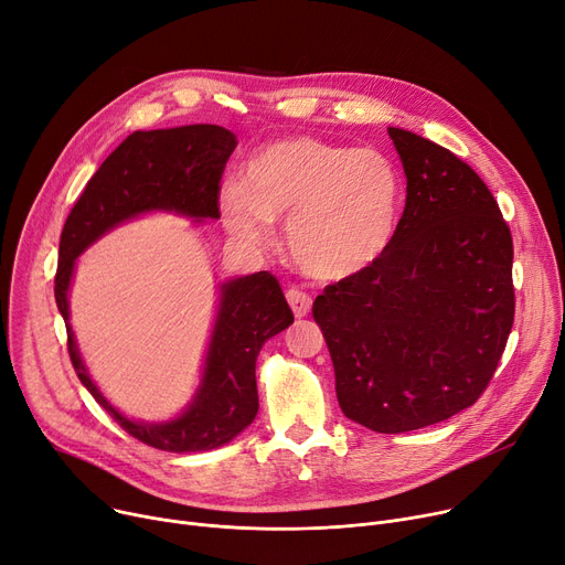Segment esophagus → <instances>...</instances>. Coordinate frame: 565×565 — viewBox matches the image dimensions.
<instances>
[{
	"mask_svg": "<svg viewBox=\"0 0 565 565\" xmlns=\"http://www.w3.org/2000/svg\"><path fill=\"white\" fill-rule=\"evenodd\" d=\"M285 296H287V303H289L291 310H294V317H298V319L308 317V312H310V308H312V296H310V294L291 287V289H287Z\"/></svg>",
	"mask_w": 565,
	"mask_h": 565,
	"instance_id": "esophagus-1",
	"label": "esophagus"
}]
</instances>
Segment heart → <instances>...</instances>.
Masks as SVG:
<instances>
[{
    "label": "heart",
    "instance_id": "b5f03b06",
    "mask_svg": "<svg viewBox=\"0 0 565 565\" xmlns=\"http://www.w3.org/2000/svg\"><path fill=\"white\" fill-rule=\"evenodd\" d=\"M404 186L374 150L289 137L262 146L242 184L221 191V216L237 239L259 246L287 221V253L306 276L351 280L374 269L399 227Z\"/></svg>",
    "mask_w": 565,
    "mask_h": 565
}]
</instances>
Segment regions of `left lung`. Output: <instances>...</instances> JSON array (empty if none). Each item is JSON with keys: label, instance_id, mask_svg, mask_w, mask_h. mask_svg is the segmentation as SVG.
<instances>
[{"label": "left lung", "instance_id": "1", "mask_svg": "<svg viewBox=\"0 0 565 565\" xmlns=\"http://www.w3.org/2000/svg\"><path fill=\"white\" fill-rule=\"evenodd\" d=\"M406 207L374 269L328 285L312 317L342 413L404 434L470 408L507 349L515 315L511 230L486 182L451 150L387 127Z\"/></svg>", "mask_w": 565, "mask_h": 565}]
</instances>
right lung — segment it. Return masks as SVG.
I'll return each mask as SVG.
<instances>
[{"instance_id": "obj_1", "label": "right lung", "mask_w": 565, "mask_h": 565, "mask_svg": "<svg viewBox=\"0 0 565 565\" xmlns=\"http://www.w3.org/2000/svg\"><path fill=\"white\" fill-rule=\"evenodd\" d=\"M235 148V135L218 125H184L129 135L95 171L65 218L54 278L61 317L65 321L71 317L68 287L77 255L114 225L152 210L178 212L195 221L218 218L221 178ZM291 321L294 315L280 282L269 271L225 282L201 387L191 406L166 424H141L120 415L86 374L71 323H65V330L73 367L95 402L131 438L161 451L182 454L216 449L255 419L259 349Z\"/></svg>"}]
</instances>
